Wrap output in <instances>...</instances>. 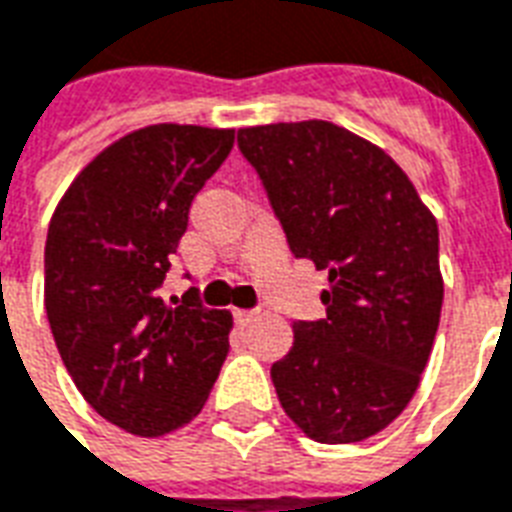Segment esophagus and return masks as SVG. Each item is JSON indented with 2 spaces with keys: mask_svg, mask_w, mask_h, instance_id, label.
Returning <instances> with one entry per match:
<instances>
[{
  "mask_svg": "<svg viewBox=\"0 0 512 512\" xmlns=\"http://www.w3.org/2000/svg\"><path fill=\"white\" fill-rule=\"evenodd\" d=\"M233 319H236V325L247 327L257 319V311H244V308H239V311H233Z\"/></svg>",
  "mask_w": 512,
  "mask_h": 512,
  "instance_id": "34e87169",
  "label": "esophagus"
}]
</instances>
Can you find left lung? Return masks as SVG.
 <instances>
[{
	"mask_svg": "<svg viewBox=\"0 0 512 512\" xmlns=\"http://www.w3.org/2000/svg\"><path fill=\"white\" fill-rule=\"evenodd\" d=\"M290 252L327 271V317L298 319L271 378L317 443H360L403 413L443 306L438 222L381 147L327 120L241 128Z\"/></svg>",
	"mask_w": 512,
	"mask_h": 512,
	"instance_id": "8db88e82",
	"label": "left lung"
}]
</instances>
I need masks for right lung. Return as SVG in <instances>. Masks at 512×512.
Here are the masks:
<instances>
[{
	"mask_svg": "<svg viewBox=\"0 0 512 512\" xmlns=\"http://www.w3.org/2000/svg\"><path fill=\"white\" fill-rule=\"evenodd\" d=\"M233 131L142 128L96 155L61 198L45 241V311L69 376L107 421L158 438L201 411L228 357L230 314L198 292L161 298L206 179Z\"/></svg>",
	"mask_w": 512,
	"mask_h": 512,
	"instance_id": "right-lung-1",
	"label": "right lung"
}]
</instances>
